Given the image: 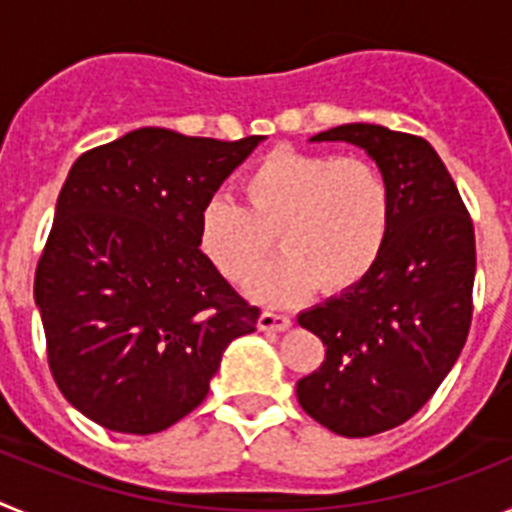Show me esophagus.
<instances>
[{"label": "esophagus", "mask_w": 512, "mask_h": 512, "mask_svg": "<svg viewBox=\"0 0 512 512\" xmlns=\"http://www.w3.org/2000/svg\"><path fill=\"white\" fill-rule=\"evenodd\" d=\"M289 325H292V318H289L287 312L264 310L259 315V328L261 330H287Z\"/></svg>", "instance_id": "obj_1"}]
</instances>
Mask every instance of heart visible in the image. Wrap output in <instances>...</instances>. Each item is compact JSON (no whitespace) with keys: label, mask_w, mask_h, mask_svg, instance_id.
Segmentation results:
<instances>
[{"label":"heart","mask_w":512,"mask_h":512,"mask_svg":"<svg viewBox=\"0 0 512 512\" xmlns=\"http://www.w3.org/2000/svg\"><path fill=\"white\" fill-rule=\"evenodd\" d=\"M243 205L210 200L200 212V248L230 282L264 266L277 235L282 251L251 282L266 305H292L323 284L346 292L364 282L392 228L387 176L364 156L279 148L243 176Z\"/></svg>","instance_id":"b5f03b06"}]
</instances>
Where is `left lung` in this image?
<instances>
[{
	"label": "left lung",
	"mask_w": 512,
	"mask_h": 512,
	"mask_svg": "<svg viewBox=\"0 0 512 512\" xmlns=\"http://www.w3.org/2000/svg\"><path fill=\"white\" fill-rule=\"evenodd\" d=\"M310 140H346L377 161L392 189L382 259L356 287L300 312L325 361L297 382L312 420L346 438L413 418L451 372L472 325L474 225L428 140L351 122Z\"/></svg>",
	"instance_id": "left-lung-1"
}]
</instances>
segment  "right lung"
I'll use <instances>...</instances> for the list:
<instances>
[{"mask_svg": "<svg viewBox=\"0 0 512 512\" xmlns=\"http://www.w3.org/2000/svg\"><path fill=\"white\" fill-rule=\"evenodd\" d=\"M261 135L140 128L81 153L35 269L63 397L117 433L166 431L207 397L228 343L256 330L200 248V212Z\"/></svg>", "mask_w": 512, "mask_h": 512, "instance_id": "right-lung-1", "label": "right lung"}]
</instances>
